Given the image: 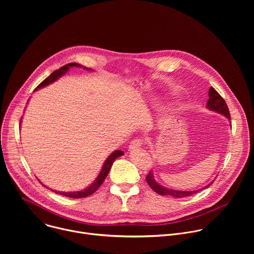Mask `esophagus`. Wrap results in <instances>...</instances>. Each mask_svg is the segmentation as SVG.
<instances>
[{
    "instance_id": "1",
    "label": "esophagus",
    "mask_w": 254,
    "mask_h": 254,
    "mask_svg": "<svg viewBox=\"0 0 254 254\" xmlns=\"http://www.w3.org/2000/svg\"><path fill=\"white\" fill-rule=\"evenodd\" d=\"M141 144H142V140L141 139H133L131 142H130V144H129V147H128V150L131 152V151H135V150H137L138 148H140L141 147Z\"/></svg>"
}]
</instances>
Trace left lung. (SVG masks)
<instances>
[{
    "label": "left lung",
    "instance_id": "left-lung-1",
    "mask_svg": "<svg viewBox=\"0 0 254 254\" xmlns=\"http://www.w3.org/2000/svg\"><path fill=\"white\" fill-rule=\"evenodd\" d=\"M209 99L207 101V108L210 111H213V112H216L218 113L222 116H224L226 119L230 120V114H229V110H228V106L225 102V100L221 97V95L217 92L213 87H210L209 89ZM147 182L149 184V186L158 194L160 195H163V196H173L175 198H184V197H187V196H191L193 194H196L198 193L199 191H202V189H206L208 188L211 184H213L214 181H212V182L210 184H208L207 186H205L204 188L202 189H198V190H195V191H179V190H173V189H168L162 185H160L159 183H157V181L155 180L154 178V175H153V172L150 171V173L148 174L147 178Z\"/></svg>",
    "mask_w": 254,
    "mask_h": 254
}]
</instances>
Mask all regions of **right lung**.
<instances>
[{"label": "right lung", "instance_id": "1", "mask_svg": "<svg viewBox=\"0 0 254 254\" xmlns=\"http://www.w3.org/2000/svg\"><path fill=\"white\" fill-rule=\"evenodd\" d=\"M70 67H83L81 66L80 64L78 63H69V64H66L64 65L63 67L59 68L58 70H55L52 74H50V76H48L45 80H43L37 87H36L35 90L37 89H40L42 87H45L53 82H55L59 77H61L62 75H64L66 72L69 70ZM84 69L88 70V68L86 67H83ZM91 70V69H90ZM124 155V152L123 151H115L114 153H112L110 156H108V158L105 160L103 166H102V169L99 173V175L97 176V178L93 181V183H91L87 188H85L84 190H81V191H76V192H60V191H55V190H52L53 192L59 194V195H63V196H66V197H69V198H84V197H87V196H90L91 194H93L99 187L100 185L103 183V181L105 180L107 174L110 173L111 171V168L114 164V162L116 161V159H118L119 157L123 156ZM41 183V182H40ZM42 184V183H41ZM43 185V184H42ZM45 186V185H43Z\"/></svg>", "mask_w": 254, "mask_h": 254}]
</instances>
